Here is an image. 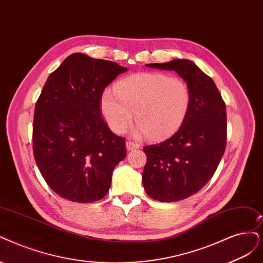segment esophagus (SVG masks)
Instances as JSON below:
<instances>
[{"instance_id": "34e87169", "label": "esophagus", "mask_w": 263, "mask_h": 263, "mask_svg": "<svg viewBox=\"0 0 263 263\" xmlns=\"http://www.w3.org/2000/svg\"><path fill=\"white\" fill-rule=\"evenodd\" d=\"M125 146H126V149H128V151L138 149V148H140V147H141V146H140V144H138V143H134V142H132V141H126V143H125Z\"/></svg>"}]
</instances>
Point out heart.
I'll return each mask as SVG.
<instances>
[{"label":"heart","instance_id":"obj_1","mask_svg":"<svg viewBox=\"0 0 263 263\" xmlns=\"http://www.w3.org/2000/svg\"><path fill=\"white\" fill-rule=\"evenodd\" d=\"M191 105L187 84L163 72L144 71L124 78L116 90L107 87L101 96V111L109 128L122 134L139 122L138 137L163 140L176 133L185 120Z\"/></svg>","mask_w":263,"mask_h":263}]
</instances>
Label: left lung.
Returning a JSON list of instances; mask_svg holds the SVG:
<instances>
[{
	"mask_svg": "<svg viewBox=\"0 0 263 263\" xmlns=\"http://www.w3.org/2000/svg\"><path fill=\"white\" fill-rule=\"evenodd\" d=\"M146 66L176 71L191 93L190 109L178 132L144 146L145 192L162 202L178 201L205 186L219 166L227 145L226 104L211 78L189 60Z\"/></svg>",
	"mask_w": 263,
	"mask_h": 263,
	"instance_id": "1",
	"label": "left lung"
}]
</instances>
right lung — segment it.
I'll list each match as a JSON object with an SVG mask.
<instances>
[{
    "instance_id": "obj_1",
    "label": "right lung",
    "mask_w": 263,
    "mask_h": 263,
    "mask_svg": "<svg viewBox=\"0 0 263 263\" xmlns=\"http://www.w3.org/2000/svg\"><path fill=\"white\" fill-rule=\"evenodd\" d=\"M126 70L74 53L47 78L34 109L33 155L47 185L65 199H102L126 156L124 139L109 130L100 108L105 87Z\"/></svg>"
}]
</instances>
